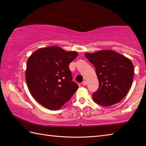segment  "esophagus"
<instances>
[{"label": "esophagus", "mask_w": 146, "mask_h": 146, "mask_svg": "<svg viewBox=\"0 0 146 146\" xmlns=\"http://www.w3.org/2000/svg\"><path fill=\"white\" fill-rule=\"evenodd\" d=\"M82 84L83 85V86H86V84H87V82H86V81H85V80H84L83 82H82Z\"/></svg>", "instance_id": "esophagus-1"}]
</instances>
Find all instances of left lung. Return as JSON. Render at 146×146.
<instances>
[{
	"label": "left lung",
	"mask_w": 146,
	"mask_h": 146,
	"mask_svg": "<svg viewBox=\"0 0 146 146\" xmlns=\"http://www.w3.org/2000/svg\"><path fill=\"white\" fill-rule=\"evenodd\" d=\"M85 55L96 68L99 88L92 99L104 107L119 103L130 89L134 76L131 60L111 50H102Z\"/></svg>",
	"instance_id": "obj_1"
}]
</instances>
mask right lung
I'll list each match as a JSON object with an SVG mask.
<instances>
[{"instance_id": "right-lung-1", "label": "right lung", "mask_w": 146, "mask_h": 146, "mask_svg": "<svg viewBox=\"0 0 146 146\" xmlns=\"http://www.w3.org/2000/svg\"><path fill=\"white\" fill-rule=\"evenodd\" d=\"M77 55L76 52L51 46L40 48L28 58L25 80L29 91L47 109H60L78 89L69 68Z\"/></svg>"}]
</instances>
